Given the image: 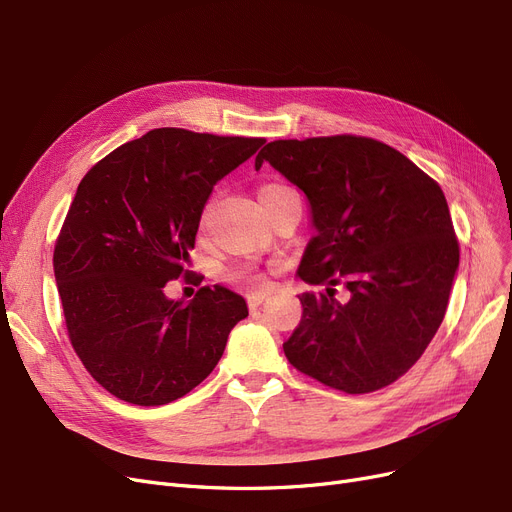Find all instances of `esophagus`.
I'll return each instance as SVG.
<instances>
[{
  "instance_id": "esophagus-1",
  "label": "esophagus",
  "mask_w": 512,
  "mask_h": 512,
  "mask_svg": "<svg viewBox=\"0 0 512 512\" xmlns=\"http://www.w3.org/2000/svg\"><path fill=\"white\" fill-rule=\"evenodd\" d=\"M265 297H268V293L259 291V293H251L247 299H249V305H251V307H259V305L265 301Z\"/></svg>"
}]
</instances>
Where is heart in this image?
I'll use <instances>...</instances> for the list:
<instances>
[{"instance_id": "1", "label": "heart", "mask_w": 512, "mask_h": 512, "mask_svg": "<svg viewBox=\"0 0 512 512\" xmlns=\"http://www.w3.org/2000/svg\"><path fill=\"white\" fill-rule=\"evenodd\" d=\"M291 188L286 186H280V184H270V186H263L261 192H259V201H268V198L276 196V194H282V192H288ZM213 211V203H209L203 211V224L207 221V217L211 215ZM228 280L232 282H238V284H244L247 288H251V291H261V288H265V284H268V280H265L253 265H236V268H230L226 274H224Z\"/></svg>"}]
</instances>
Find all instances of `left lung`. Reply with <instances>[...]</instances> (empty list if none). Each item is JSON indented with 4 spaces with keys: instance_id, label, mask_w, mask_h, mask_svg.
I'll list each match as a JSON object with an SVG mask.
<instances>
[{
    "instance_id": "obj_1",
    "label": "left lung",
    "mask_w": 512,
    "mask_h": 512,
    "mask_svg": "<svg viewBox=\"0 0 512 512\" xmlns=\"http://www.w3.org/2000/svg\"><path fill=\"white\" fill-rule=\"evenodd\" d=\"M270 163L309 201L316 234L297 276L303 316L282 345L297 370L345 393L383 389L406 374L446 316L460 249L439 184L372 138L276 140ZM341 281L347 302L334 299Z\"/></svg>"
}]
</instances>
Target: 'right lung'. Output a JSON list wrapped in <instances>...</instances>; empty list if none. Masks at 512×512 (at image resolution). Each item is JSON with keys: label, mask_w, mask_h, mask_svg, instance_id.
<instances>
[{"label": "right lung", "mask_w": 512, "mask_h": 512, "mask_svg": "<svg viewBox=\"0 0 512 512\" xmlns=\"http://www.w3.org/2000/svg\"><path fill=\"white\" fill-rule=\"evenodd\" d=\"M263 138L177 127L119 146L81 180L54 249L64 322L79 360L115 397L163 406L201 385L249 316L230 288L165 295L190 278V251L213 186Z\"/></svg>", "instance_id": "1"}]
</instances>
